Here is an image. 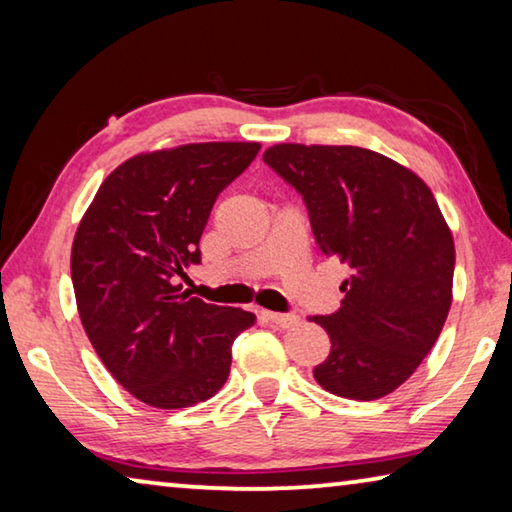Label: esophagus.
<instances>
[{
	"mask_svg": "<svg viewBox=\"0 0 512 512\" xmlns=\"http://www.w3.org/2000/svg\"><path fill=\"white\" fill-rule=\"evenodd\" d=\"M264 318L271 320L277 327H293L298 325V316L296 314H277V311H264Z\"/></svg>",
	"mask_w": 512,
	"mask_h": 512,
	"instance_id": "esophagus-1",
	"label": "esophagus"
}]
</instances>
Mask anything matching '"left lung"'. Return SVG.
<instances>
[{"label": "left lung", "mask_w": 512, "mask_h": 512, "mask_svg": "<svg viewBox=\"0 0 512 512\" xmlns=\"http://www.w3.org/2000/svg\"><path fill=\"white\" fill-rule=\"evenodd\" d=\"M264 162L302 196L320 253L350 268L341 307L311 318L332 341L314 379L350 400L393 393L452 305L454 239L431 189L361 146L275 144Z\"/></svg>", "instance_id": "8db88e82"}]
</instances>
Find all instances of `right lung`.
I'll return each mask as SVG.
<instances>
[{"label":"right lung","mask_w":512,"mask_h":512,"mask_svg":"<svg viewBox=\"0 0 512 512\" xmlns=\"http://www.w3.org/2000/svg\"><path fill=\"white\" fill-rule=\"evenodd\" d=\"M257 142H205L142 153L99 187L72 246L85 334L103 366L137 400L185 409L230 375L232 343L255 314L207 305L178 277L201 262L198 241L219 196Z\"/></svg>","instance_id":"add662e5"}]
</instances>
